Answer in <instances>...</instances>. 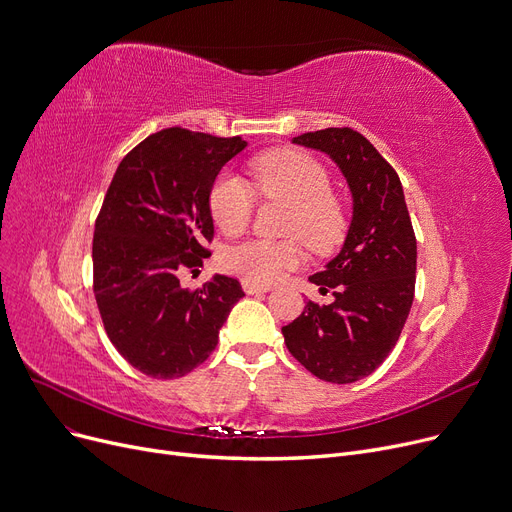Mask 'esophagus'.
I'll use <instances>...</instances> for the list:
<instances>
[{
    "instance_id": "1",
    "label": "esophagus",
    "mask_w": 512,
    "mask_h": 512,
    "mask_svg": "<svg viewBox=\"0 0 512 512\" xmlns=\"http://www.w3.org/2000/svg\"><path fill=\"white\" fill-rule=\"evenodd\" d=\"M242 288H245V292L247 294H259V292H267L270 290V286H265V284H255V282H242Z\"/></svg>"
}]
</instances>
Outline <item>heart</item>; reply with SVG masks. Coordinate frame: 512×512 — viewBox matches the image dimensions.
I'll return each mask as SVG.
<instances>
[{"instance_id": "1", "label": "heart", "mask_w": 512, "mask_h": 512, "mask_svg": "<svg viewBox=\"0 0 512 512\" xmlns=\"http://www.w3.org/2000/svg\"><path fill=\"white\" fill-rule=\"evenodd\" d=\"M257 191L267 199L290 205L286 234L301 238L317 253L332 251L344 236L346 215L330 193L332 182L315 157L297 149L265 153L253 161ZM253 188L238 174L226 170L209 191V211L226 234H240L251 222ZM305 261L297 240H247L230 247L222 263L228 272L255 284H274Z\"/></svg>"}]
</instances>
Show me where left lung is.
Returning <instances> with one entry per match:
<instances>
[{
  "label": "left lung",
  "instance_id": "8db88e82",
  "mask_svg": "<svg viewBox=\"0 0 512 512\" xmlns=\"http://www.w3.org/2000/svg\"><path fill=\"white\" fill-rule=\"evenodd\" d=\"M292 143L330 155L353 195V220L340 253L309 276L330 305L307 303L282 328L286 348L315 378L353 384L394 348L415 294L417 240L394 168L353 128L305 132Z\"/></svg>",
  "mask_w": 512,
  "mask_h": 512
}]
</instances>
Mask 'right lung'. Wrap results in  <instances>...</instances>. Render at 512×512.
Listing matches in <instances>:
<instances>
[{
  "label": "right lung",
  "mask_w": 512,
  "mask_h": 512,
  "mask_svg": "<svg viewBox=\"0 0 512 512\" xmlns=\"http://www.w3.org/2000/svg\"><path fill=\"white\" fill-rule=\"evenodd\" d=\"M247 147L184 128L159 130L134 147L107 188L93 236V290L107 338L141 373L182 378L218 344L240 282L215 274L197 290L180 276L211 253L209 191Z\"/></svg>",
  "instance_id": "add662e5"
}]
</instances>
